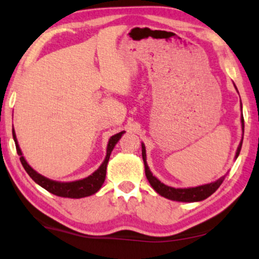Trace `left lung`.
I'll return each mask as SVG.
<instances>
[{
  "label": "left lung",
  "mask_w": 259,
  "mask_h": 259,
  "mask_svg": "<svg viewBox=\"0 0 259 259\" xmlns=\"http://www.w3.org/2000/svg\"><path fill=\"white\" fill-rule=\"evenodd\" d=\"M241 122H242V130H243V133H244L243 116H241ZM242 142H243V138H242L240 145H239V147H237L236 158L239 157V154H240ZM142 149H143L142 155H143V161H144V166H145L146 179L149 180V182L152 186V188H153L159 195L166 197V198H168V199L178 200V202H199V200H203L205 198H207L208 196H211L213 192H214L217 189L221 186V183H223L225 180V176H223V178H220L218 181L212 182L210 184H204V186H199L196 188H188V189H175V188L165 186V184L160 182L157 178H154V176L152 175V173L149 169V166H147V163H146V153H145L144 144H142Z\"/></svg>",
  "instance_id": "1"
}]
</instances>
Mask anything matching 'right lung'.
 <instances>
[{"mask_svg": "<svg viewBox=\"0 0 259 259\" xmlns=\"http://www.w3.org/2000/svg\"><path fill=\"white\" fill-rule=\"evenodd\" d=\"M123 133H124V131H121V133H118L110 137L107 145V155H106L105 161L102 162V165L99 167V169L94 171V173L92 175H90L89 178L79 180V181L67 182V183L52 181V180L44 178L42 175L36 173L33 168H31V166L25 161V159H24L22 151H20L19 145L17 143V138H16L15 130H12V136H14L16 150H17V153L19 155L20 162H22V165L24 167V169L26 170V173L31 176V179L33 180L35 183H38L39 186L45 188L47 191L52 192V194H54L56 196L68 197V198H83V197L96 194V192L101 188L102 183L105 182L106 169H107V163L110 157V153H112L115 144H116L118 139L121 138Z\"/></svg>", "mask_w": 259, "mask_h": 259, "instance_id": "obj_1", "label": "right lung"}]
</instances>
